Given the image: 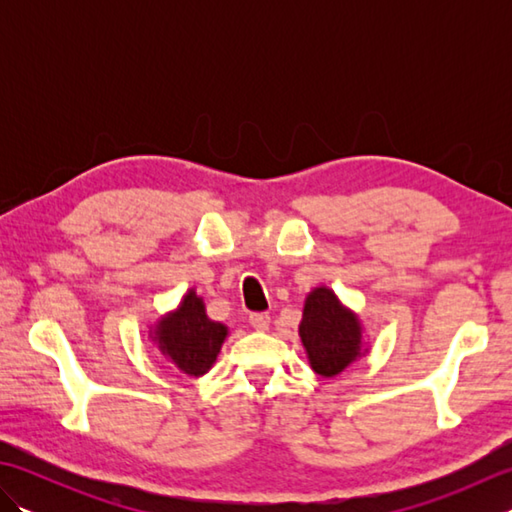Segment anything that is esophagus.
<instances>
[{"instance_id": "esophagus-1", "label": "esophagus", "mask_w": 512, "mask_h": 512, "mask_svg": "<svg viewBox=\"0 0 512 512\" xmlns=\"http://www.w3.org/2000/svg\"><path fill=\"white\" fill-rule=\"evenodd\" d=\"M248 321H250V325H253V328L259 330V332L268 330V325H270L268 312H253V314H250V317H248Z\"/></svg>"}]
</instances>
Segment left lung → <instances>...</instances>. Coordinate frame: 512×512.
<instances>
[{"mask_svg": "<svg viewBox=\"0 0 512 512\" xmlns=\"http://www.w3.org/2000/svg\"><path fill=\"white\" fill-rule=\"evenodd\" d=\"M299 334L312 369L321 376H336L361 356L358 319L328 288H317L308 295Z\"/></svg>", "mask_w": 512, "mask_h": 512, "instance_id": "1", "label": "left lung"}]
</instances>
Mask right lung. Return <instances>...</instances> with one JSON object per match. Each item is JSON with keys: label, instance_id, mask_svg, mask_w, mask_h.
Segmentation results:
<instances>
[{"label": "right lung", "instance_id": "1", "mask_svg": "<svg viewBox=\"0 0 512 512\" xmlns=\"http://www.w3.org/2000/svg\"><path fill=\"white\" fill-rule=\"evenodd\" d=\"M224 339L226 328L206 317L204 303L193 290L182 299V306L176 312L160 321L156 330L162 354H167L171 363L189 376L209 372Z\"/></svg>", "mask_w": 512, "mask_h": 512}]
</instances>
